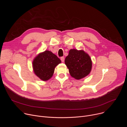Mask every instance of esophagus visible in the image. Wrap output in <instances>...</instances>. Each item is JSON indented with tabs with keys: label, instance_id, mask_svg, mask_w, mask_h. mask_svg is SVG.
I'll return each instance as SVG.
<instances>
[{
	"label": "esophagus",
	"instance_id": "34e87169",
	"mask_svg": "<svg viewBox=\"0 0 127 127\" xmlns=\"http://www.w3.org/2000/svg\"><path fill=\"white\" fill-rule=\"evenodd\" d=\"M61 60L62 62H64V57H61Z\"/></svg>",
	"mask_w": 127,
	"mask_h": 127
}]
</instances>
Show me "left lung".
Listing matches in <instances>:
<instances>
[{
  "mask_svg": "<svg viewBox=\"0 0 127 127\" xmlns=\"http://www.w3.org/2000/svg\"><path fill=\"white\" fill-rule=\"evenodd\" d=\"M70 75L77 80L87 76L92 69V61L84 51L71 49L65 59Z\"/></svg>",
  "mask_w": 127,
  "mask_h": 127,
  "instance_id": "8db88e82",
  "label": "left lung"
}]
</instances>
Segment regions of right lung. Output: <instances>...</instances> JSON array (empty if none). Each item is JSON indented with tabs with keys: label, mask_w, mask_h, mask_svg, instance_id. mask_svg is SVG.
<instances>
[{
	"label": "right lung",
	"mask_w": 127,
	"mask_h": 127,
	"mask_svg": "<svg viewBox=\"0 0 127 127\" xmlns=\"http://www.w3.org/2000/svg\"><path fill=\"white\" fill-rule=\"evenodd\" d=\"M61 61L52 52L46 50L39 53L32 61L34 74L42 81H47L53 75L55 67Z\"/></svg>",
	"instance_id": "1"
}]
</instances>
